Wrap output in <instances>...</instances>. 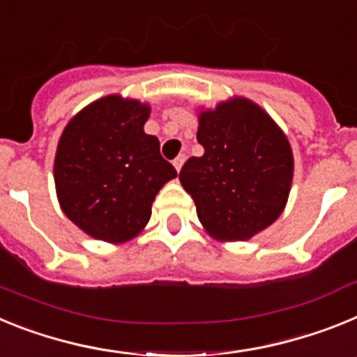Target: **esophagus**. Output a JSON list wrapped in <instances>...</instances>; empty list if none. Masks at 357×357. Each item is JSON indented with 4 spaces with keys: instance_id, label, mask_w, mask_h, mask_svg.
Masks as SVG:
<instances>
[{
    "instance_id": "obj_1",
    "label": "esophagus",
    "mask_w": 357,
    "mask_h": 357,
    "mask_svg": "<svg viewBox=\"0 0 357 357\" xmlns=\"http://www.w3.org/2000/svg\"><path fill=\"white\" fill-rule=\"evenodd\" d=\"M184 160H185V155H178L175 160H173V166H175L176 172H181V169H182V164H184Z\"/></svg>"
}]
</instances>
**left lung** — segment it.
Segmentation results:
<instances>
[{"instance_id": "left-lung-1", "label": "left lung", "mask_w": 357, "mask_h": 357, "mask_svg": "<svg viewBox=\"0 0 357 357\" xmlns=\"http://www.w3.org/2000/svg\"><path fill=\"white\" fill-rule=\"evenodd\" d=\"M204 155L181 169L182 188L206 232L247 241L282 214L293 181V151L282 128L248 98L234 96L198 112Z\"/></svg>"}]
</instances>
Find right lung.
<instances>
[{"instance_id": "add662e5", "label": "right lung", "mask_w": 357, "mask_h": 357, "mask_svg": "<svg viewBox=\"0 0 357 357\" xmlns=\"http://www.w3.org/2000/svg\"><path fill=\"white\" fill-rule=\"evenodd\" d=\"M150 105L109 94L69 119L56 144L53 178L61 209L100 241H130L144 230L151 204L176 172L144 134Z\"/></svg>"}]
</instances>
